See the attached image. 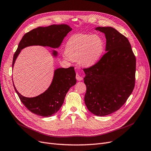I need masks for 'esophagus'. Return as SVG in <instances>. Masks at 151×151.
Listing matches in <instances>:
<instances>
[{
    "label": "esophagus",
    "mask_w": 151,
    "mask_h": 151,
    "mask_svg": "<svg viewBox=\"0 0 151 151\" xmlns=\"http://www.w3.org/2000/svg\"><path fill=\"white\" fill-rule=\"evenodd\" d=\"M76 78L78 81H81L83 80V77H81L80 75H79L78 74H76Z\"/></svg>",
    "instance_id": "obj_1"
}]
</instances>
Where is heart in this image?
I'll list each match as a JSON object with an SVG mask.
<instances>
[{
  "instance_id": "obj_1",
  "label": "heart",
  "mask_w": 151,
  "mask_h": 151,
  "mask_svg": "<svg viewBox=\"0 0 151 151\" xmlns=\"http://www.w3.org/2000/svg\"><path fill=\"white\" fill-rule=\"evenodd\" d=\"M105 50V41L99 34L77 33L71 36L65 47V59L77 60L86 68L96 65Z\"/></svg>"
}]
</instances>
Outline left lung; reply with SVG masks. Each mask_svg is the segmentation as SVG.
Instances as JSON below:
<instances>
[{
	"mask_svg": "<svg viewBox=\"0 0 151 151\" xmlns=\"http://www.w3.org/2000/svg\"><path fill=\"white\" fill-rule=\"evenodd\" d=\"M104 33L106 52L98 62L84 69L85 103L96 116L118 111L131 94L135 85L136 57L128 39L111 27H98Z\"/></svg>",
	"mask_w": 151,
	"mask_h": 151,
	"instance_id": "1",
	"label": "left lung"
}]
</instances>
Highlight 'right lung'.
Here are the masks:
<instances>
[{"label": "right lung", "instance_id": "add662e5", "mask_svg": "<svg viewBox=\"0 0 151 151\" xmlns=\"http://www.w3.org/2000/svg\"><path fill=\"white\" fill-rule=\"evenodd\" d=\"M71 30V28L66 24L52 25L38 27L25 33L14 53L12 68L22 49L34 45L58 48L64 38ZM52 54L53 58H57L58 55V52L54 50H52ZM76 83L74 67L71 66L68 68H59L55 70L52 81L47 90L35 97L22 96L17 90L14 82L13 85L21 102L30 112L40 116L50 117L61 108L67 92Z\"/></svg>", "mask_w": 151, "mask_h": 151}]
</instances>
